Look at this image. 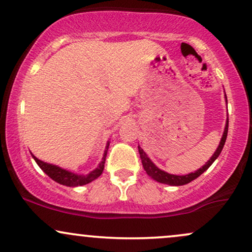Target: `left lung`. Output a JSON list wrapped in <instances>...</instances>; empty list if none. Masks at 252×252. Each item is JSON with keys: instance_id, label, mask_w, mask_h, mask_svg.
Wrapping results in <instances>:
<instances>
[{"instance_id": "left-lung-1", "label": "left lung", "mask_w": 252, "mask_h": 252, "mask_svg": "<svg viewBox=\"0 0 252 252\" xmlns=\"http://www.w3.org/2000/svg\"><path fill=\"white\" fill-rule=\"evenodd\" d=\"M226 102H227V99H226ZM227 130H228V120L226 122V126H225L224 134H222L221 141H220V143H219V147L217 148V150L215 152V154H213L212 158H210L209 162H206L205 166H202L201 168L196 170L195 173H190V174H187V175L168 174V173H166V172H163V170L158 169V167H156L155 164L149 160V158L147 156L146 153L143 152V149L141 148V147H138V153H140V158H141V160H142L143 168L147 172V174H148L149 176H152V178L158 182H161V184L170 185V186H182V185L189 184V182L195 180L198 176H200L202 173L205 172V170L209 169V167L211 166V164L215 162V160L217 158H218L219 154L221 153L222 148H224L225 141H226V137H227Z\"/></svg>"}]
</instances>
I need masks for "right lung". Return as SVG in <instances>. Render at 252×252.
Wrapping results in <instances>:
<instances>
[{
  "label": "right lung",
  "instance_id": "right-lung-1",
  "mask_svg": "<svg viewBox=\"0 0 252 252\" xmlns=\"http://www.w3.org/2000/svg\"><path fill=\"white\" fill-rule=\"evenodd\" d=\"M108 147L106 146V150L104 153V156L102 158V162L99 163V166L97 167L94 172H91L88 175H77L74 173L68 172V170H65L60 167L53 166V164L46 163L40 161L39 158H36L35 156L33 155L34 160L36 161V163L39 164V167L41 168L43 172L46 173L52 180L57 181L58 184L65 185V186H70V187H76V186H83V185L89 184V182L94 181V179H97L98 176L103 173L104 169V163H105V158H106V152H108Z\"/></svg>",
  "mask_w": 252,
  "mask_h": 252
}]
</instances>
